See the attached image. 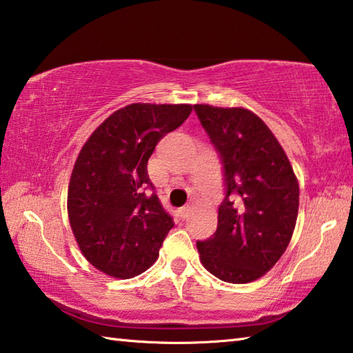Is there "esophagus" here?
<instances>
[{
    "label": "esophagus",
    "mask_w": 353,
    "mask_h": 353,
    "mask_svg": "<svg viewBox=\"0 0 353 353\" xmlns=\"http://www.w3.org/2000/svg\"><path fill=\"white\" fill-rule=\"evenodd\" d=\"M190 211H191L190 205H183V207H182L181 210H179V216H181L182 219H187L188 214H190Z\"/></svg>",
    "instance_id": "34e87169"
}]
</instances>
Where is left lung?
Wrapping results in <instances>:
<instances>
[{
	"label": "left lung",
	"instance_id": "1",
	"mask_svg": "<svg viewBox=\"0 0 353 353\" xmlns=\"http://www.w3.org/2000/svg\"><path fill=\"white\" fill-rule=\"evenodd\" d=\"M222 163L225 197L211 238L197 241L216 278L245 284L276 264L292 239L299 187L283 146L258 115L243 108L194 105Z\"/></svg>",
	"mask_w": 353,
	"mask_h": 353
}]
</instances>
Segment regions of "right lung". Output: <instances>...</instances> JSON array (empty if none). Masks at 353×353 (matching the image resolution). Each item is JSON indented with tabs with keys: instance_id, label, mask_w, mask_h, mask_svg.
Masks as SVG:
<instances>
[{
	"instance_id": "right-lung-1",
	"label": "right lung",
	"mask_w": 353,
	"mask_h": 353,
	"mask_svg": "<svg viewBox=\"0 0 353 353\" xmlns=\"http://www.w3.org/2000/svg\"><path fill=\"white\" fill-rule=\"evenodd\" d=\"M191 111V105H128L83 145L69 182L68 214L83 256L100 272L132 278L156 262L174 222L146 165L159 140Z\"/></svg>"
}]
</instances>
